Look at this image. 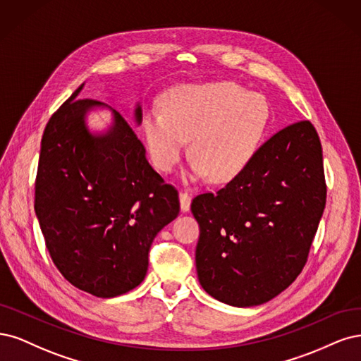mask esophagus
<instances>
[{
  "mask_svg": "<svg viewBox=\"0 0 361 361\" xmlns=\"http://www.w3.org/2000/svg\"><path fill=\"white\" fill-rule=\"evenodd\" d=\"M180 205H181V212H189L190 208V195L185 192V190H181L180 192Z\"/></svg>",
  "mask_w": 361,
  "mask_h": 361,
  "instance_id": "34e87169",
  "label": "esophagus"
}]
</instances>
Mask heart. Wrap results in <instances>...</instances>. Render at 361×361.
<instances>
[{
	"label": "heart",
	"mask_w": 361,
	"mask_h": 361,
	"mask_svg": "<svg viewBox=\"0 0 361 361\" xmlns=\"http://www.w3.org/2000/svg\"><path fill=\"white\" fill-rule=\"evenodd\" d=\"M270 114L264 96L234 82L180 85L166 94L165 114H145L142 130L157 171L171 172L190 139V178L225 184L257 156Z\"/></svg>",
	"instance_id": "obj_1"
}]
</instances>
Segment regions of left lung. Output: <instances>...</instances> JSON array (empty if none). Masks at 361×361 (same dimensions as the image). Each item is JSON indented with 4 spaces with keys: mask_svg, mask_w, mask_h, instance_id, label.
I'll use <instances>...</instances> for the list:
<instances>
[{
    "mask_svg": "<svg viewBox=\"0 0 361 361\" xmlns=\"http://www.w3.org/2000/svg\"><path fill=\"white\" fill-rule=\"evenodd\" d=\"M325 197L322 147L313 124L298 121L273 135L224 189L193 197L201 286L237 307L281 294L307 261Z\"/></svg>",
    "mask_w": 361,
    "mask_h": 361,
    "instance_id": "1",
    "label": "left lung"
}]
</instances>
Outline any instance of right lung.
Listing matches in <instances>:
<instances>
[{
    "label": "right lung",
    "mask_w": 361,
    "mask_h": 361,
    "mask_svg": "<svg viewBox=\"0 0 361 361\" xmlns=\"http://www.w3.org/2000/svg\"><path fill=\"white\" fill-rule=\"evenodd\" d=\"M82 87L46 124L34 210L60 273L85 293L111 298L144 281L151 244L178 216L180 201L118 112L106 133L87 129V112L104 104L76 100ZM135 120L142 121L139 104Z\"/></svg>",
    "instance_id": "1"
}]
</instances>
